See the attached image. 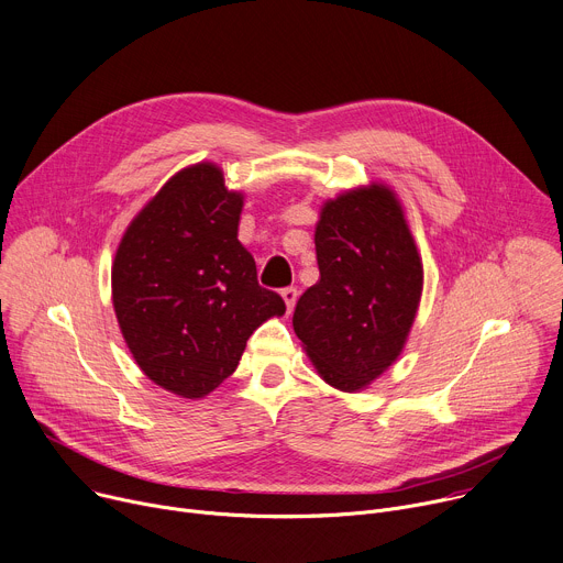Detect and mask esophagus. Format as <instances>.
<instances>
[{"mask_svg": "<svg viewBox=\"0 0 563 563\" xmlns=\"http://www.w3.org/2000/svg\"><path fill=\"white\" fill-rule=\"evenodd\" d=\"M280 294H283V300H285V305H287V314H291L294 305H296V298H298V291H296L294 287H287V289H283Z\"/></svg>", "mask_w": 563, "mask_h": 563, "instance_id": "34e87169", "label": "esophagus"}]
</instances>
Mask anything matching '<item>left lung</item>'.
Instances as JSON below:
<instances>
[{
    "instance_id": "left-lung-1",
    "label": "left lung",
    "mask_w": 563,
    "mask_h": 563,
    "mask_svg": "<svg viewBox=\"0 0 563 563\" xmlns=\"http://www.w3.org/2000/svg\"><path fill=\"white\" fill-rule=\"evenodd\" d=\"M321 278L294 310V332L325 384L360 393L401 354L424 269L401 201L386 184L345 190L321 207Z\"/></svg>"
}]
</instances>
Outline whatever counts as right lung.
<instances>
[{"label":"right lung","instance_id":"right-lung-1","mask_svg":"<svg viewBox=\"0 0 563 563\" xmlns=\"http://www.w3.org/2000/svg\"><path fill=\"white\" fill-rule=\"evenodd\" d=\"M242 207L218 164H192L134 216L114 255L112 302L134 362L186 399L216 390L253 330L285 314L238 240Z\"/></svg>","mask_w":563,"mask_h":563}]
</instances>
